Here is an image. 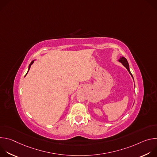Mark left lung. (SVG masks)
<instances>
[{
	"mask_svg": "<svg viewBox=\"0 0 157 157\" xmlns=\"http://www.w3.org/2000/svg\"><path fill=\"white\" fill-rule=\"evenodd\" d=\"M119 62H121L125 67L126 68V69L128 70V71L129 72V73H130V75H131V76L132 77V78L133 79V76H132V73H130V69H129V65H128V61H127V59L125 58H124V57H123V56H122V57H121L120 58H119V59L118 60Z\"/></svg>",
	"mask_w": 157,
	"mask_h": 157,
	"instance_id": "8db88e82",
	"label": "left lung"
}]
</instances>
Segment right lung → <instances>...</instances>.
I'll list each match as a JSON object with an SVG mask.
<instances>
[{"label":"right lung","mask_w":157,"mask_h":157,"mask_svg":"<svg viewBox=\"0 0 157 157\" xmlns=\"http://www.w3.org/2000/svg\"><path fill=\"white\" fill-rule=\"evenodd\" d=\"M34 61H35V60H33V61H32V62H31V63H30V64H29V70H28V71H27V74H26V75H25V76H26V75H27V73H28V72H29V70H30V67H31V66H32V64H33V63H34Z\"/></svg>","instance_id":"add662e5"}]
</instances>
